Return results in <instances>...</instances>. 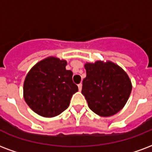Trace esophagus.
<instances>
[{"mask_svg": "<svg viewBox=\"0 0 152 152\" xmlns=\"http://www.w3.org/2000/svg\"><path fill=\"white\" fill-rule=\"evenodd\" d=\"M78 88L80 91H81V89H82V84H78Z\"/></svg>", "mask_w": 152, "mask_h": 152, "instance_id": "esophagus-1", "label": "esophagus"}]
</instances>
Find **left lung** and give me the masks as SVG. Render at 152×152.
Masks as SVG:
<instances>
[{
	"mask_svg": "<svg viewBox=\"0 0 152 152\" xmlns=\"http://www.w3.org/2000/svg\"><path fill=\"white\" fill-rule=\"evenodd\" d=\"M86 77L83 80L82 94L89 108L100 116H111L119 112L127 103L132 91L127 74L111 61L87 63Z\"/></svg>",
	"mask_w": 152,
	"mask_h": 152,
	"instance_id": "1",
	"label": "left lung"
}]
</instances>
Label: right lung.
I'll list each match as a JSON object with an SVG mask.
<instances>
[{
	"mask_svg": "<svg viewBox=\"0 0 152 152\" xmlns=\"http://www.w3.org/2000/svg\"><path fill=\"white\" fill-rule=\"evenodd\" d=\"M67 62L48 57L28 72L24 82V98L31 109L44 117H54L66 110L78 87L72 81V72L66 70Z\"/></svg>",
	"mask_w": 152,
	"mask_h": 152,
	"instance_id": "right-lung-1",
	"label": "right lung"
}]
</instances>
